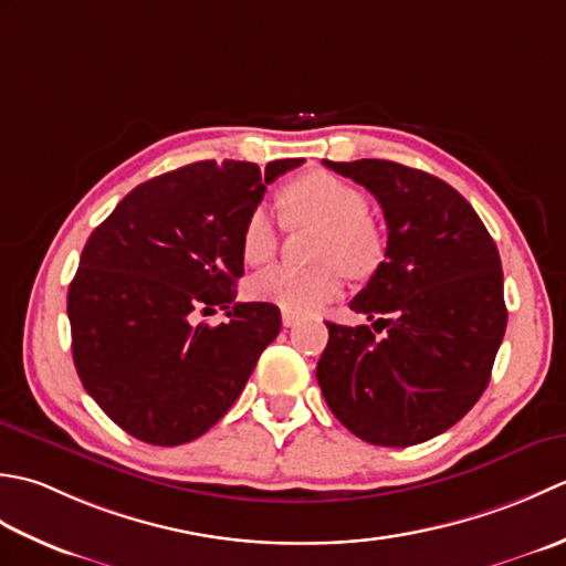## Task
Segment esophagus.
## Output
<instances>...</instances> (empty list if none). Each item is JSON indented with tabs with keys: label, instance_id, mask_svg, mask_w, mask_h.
Wrapping results in <instances>:
<instances>
[{
	"label": "esophagus",
	"instance_id": "1",
	"mask_svg": "<svg viewBox=\"0 0 566 566\" xmlns=\"http://www.w3.org/2000/svg\"><path fill=\"white\" fill-rule=\"evenodd\" d=\"M295 322H297V315H293V313H285V310H283V325H285V327H293Z\"/></svg>",
	"mask_w": 566,
	"mask_h": 566
}]
</instances>
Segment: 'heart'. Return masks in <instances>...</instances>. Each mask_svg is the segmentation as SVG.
<instances>
[{"label": "heart", "mask_w": 566, "mask_h": 566, "mask_svg": "<svg viewBox=\"0 0 566 566\" xmlns=\"http://www.w3.org/2000/svg\"><path fill=\"white\" fill-rule=\"evenodd\" d=\"M285 214L293 222L325 224L319 239V266H273L251 283V293L285 313L310 315L342 293L344 271L349 275L371 273L380 253L378 229L368 219L371 205L366 192L327 170H313L295 178L283 192ZM281 244V219L269 202H259L241 227V256L251 266L269 263Z\"/></svg>", "instance_id": "heart-1"}]
</instances>
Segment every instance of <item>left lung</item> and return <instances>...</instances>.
<instances>
[{"mask_svg":"<svg viewBox=\"0 0 566 566\" xmlns=\"http://www.w3.org/2000/svg\"><path fill=\"white\" fill-rule=\"evenodd\" d=\"M325 166L374 195L388 244L349 303L374 329L327 322L322 396L368 444L428 442L464 418L491 380L509 322L499 249L474 207L430 172L380 158Z\"/></svg>","mask_w":566,"mask_h":566,"instance_id":"obj_1","label":"left lung"}]
</instances>
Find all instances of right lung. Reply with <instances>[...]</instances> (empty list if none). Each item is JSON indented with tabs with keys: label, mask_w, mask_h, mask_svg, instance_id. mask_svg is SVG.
<instances>
[{
	"label": "right lung",
	"mask_w": 566,
	"mask_h": 566,
	"mask_svg": "<svg viewBox=\"0 0 566 566\" xmlns=\"http://www.w3.org/2000/svg\"><path fill=\"white\" fill-rule=\"evenodd\" d=\"M303 158L200 160L134 188L90 234L67 287L77 376L124 432L148 444L198 440L234 406L281 310L234 303L241 227L266 186ZM230 319L195 326V312Z\"/></svg>",
	"instance_id": "1"
}]
</instances>
